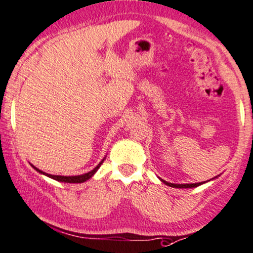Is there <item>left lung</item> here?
I'll return each instance as SVG.
<instances>
[{"instance_id":"1","label":"left lung","mask_w":253,"mask_h":253,"mask_svg":"<svg viewBox=\"0 0 253 253\" xmlns=\"http://www.w3.org/2000/svg\"><path fill=\"white\" fill-rule=\"evenodd\" d=\"M161 181H163L164 184H166L167 186L175 187V188H192V187H197V186H199V185L204 184V181L203 182H197V184H172V182H167L165 180H163V179H161Z\"/></svg>"}]
</instances>
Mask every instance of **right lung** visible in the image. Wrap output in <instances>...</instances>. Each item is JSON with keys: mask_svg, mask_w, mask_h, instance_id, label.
Segmentation results:
<instances>
[{"mask_svg": "<svg viewBox=\"0 0 253 253\" xmlns=\"http://www.w3.org/2000/svg\"><path fill=\"white\" fill-rule=\"evenodd\" d=\"M103 160H105V158H103V159L100 161L99 164H97V166L95 167V169H92V171L90 172H88V173H84V174H81V175H69V176H65V175H53V174H48V173H45V172H42L41 169H36L35 166H33L34 167V169H36V171H38L39 173H41V174H43V175H47V176H49V178H51V179H54V180H57V181H61V182H72V184H80V182H84V181H86V180H88V179L89 178H92V176L95 174V172L97 171V169H99V167L101 166V164L103 163Z\"/></svg>", "mask_w": 253, "mask_h": 253, "instance_id": "obj_1", "label": "right lung"}]
</instances>
